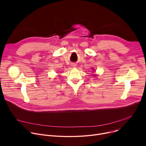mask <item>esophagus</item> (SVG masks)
<instances>
[{
    "instance_id": "1",
    "label": "esophagus",
    "mask_w": 146,
    "mask_h": 146,
    "mask_svg": "<svg viewBox=\"0 0 146 146\" xmlns=\"http://www.w3.org/2000/svg\"><path fill=\"white\" fill-rule=\"evenodd\" d=\"M72 66L73 68H75V67L76 66V65L75 64H72Z\"/></svg>"
}]
</instances>
